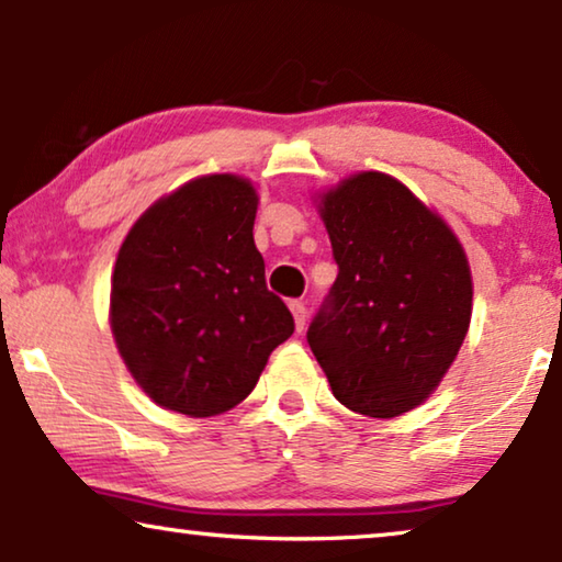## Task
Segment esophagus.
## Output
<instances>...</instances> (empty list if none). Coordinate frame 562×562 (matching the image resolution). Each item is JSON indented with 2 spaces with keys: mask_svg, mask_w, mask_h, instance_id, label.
<instances>
[{
  "mask_svg": "<svg viewBox=\"0 0 562 562\" xmlns=\"http://www.w3.org/2000/svg\"><path fill=\"white\" fill-rule=\"evenodd\" d=\"M289 306H291V314H294L296 329H304V325H306V306H304V302H299V299H294V302H291Z\"/></svg>",
  "mask_w": 562,
  "mask_h": 562,
  "instance_id": "esophagus-1",
  "label": "esophagus"
}]
</instances>
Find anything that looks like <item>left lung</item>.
Wrapping results in <instances>:
<instances>
[{
  "label": "left lung",
  "mask_w": 562,
  "mask_h": 562,
  "mask_svg": "<svg viewBox=\"0 0 562 562\" xmlns=\"http://www.w3.org/2000/svg\"><path fill=\"white\" fill-rule=\"evenodd\" d=\"M337 279L306 329L333 394L398 417L432 394L471 325V268L440 217L386 173L322 196Z\"/></svg>",
  "instance_id": "left-lung-1"
}]
</instances>
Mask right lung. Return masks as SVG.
<instances>
[{
    "instance_id": "add662e5",
    "label": "right lung",
    "mask_w": 562,
    "mask_h": 562,
    "mask_svg": "<svg viewBox=\"0 0 562 562\" xmlns=\"http://www.w3.org/2000/svg\"><path fill=\"white\" fill-rule=\"evenodd\" d=\"M258 196L237 176L189 181L135 222L112 276V333L153 402L212 417L256 389L294 317L266 286Z\"/></svg>"
}]
</instances>
